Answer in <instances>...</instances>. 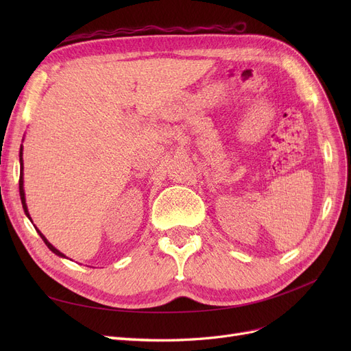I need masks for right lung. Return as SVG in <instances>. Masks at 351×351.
<instances>
[{"instance_id": "right-lung-1", "label": "right lung", "mask_w": 351, "mask_h": 351, "mask_svg": "<svg viewBox=\"0 0 351 351\" xmlns=\"http://www.w3.org/2000/svg\"><path fill=\"white\" fill-rule=\"evenodd\" d=\"M23 149H20V167H22V169H23V152H22ZM19 190H20V199H22V205H23V209H25V214L30 218V215H29V212H27V206H26V199H25V190H23V177L22 176H20V180H19ZM38 232H39V236L42 237V240H44L45 241V244H47V246H48V249L51 250V252H54L56 254H58V256H62V258H66L64 256V254H62L60 250H57L54 246H52V244L45 239V236L44 234H42V232L39 231V230H36Z\"/></svg>"}]
</instances>
